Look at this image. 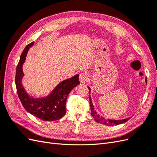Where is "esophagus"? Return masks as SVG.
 <instances>
[{
  "instance_id": "1",
  "label": "esophagus",
  "mask_w": 157,
  "mask_h": 157,
  "mask_svg": "<svg viewBox=\"0 0 157 157\" xmlns=\"http://www.w3.org/2000/svg\"><path fill=\"white\" fill-rule=\"evenodd\" d=\"M88 79V75L86 73H82L79 75V80L81 83H85Z\"/></svg>"
}]
</instances>
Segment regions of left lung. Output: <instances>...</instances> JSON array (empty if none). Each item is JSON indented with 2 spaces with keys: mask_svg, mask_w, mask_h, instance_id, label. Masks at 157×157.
I'll use <instances>...</instances> for the list:
<instances>
[{
  "mask_svg": "<svg viewBox=\"0 0 157 157\" xmlns=\"http://www.w3.org/2000/svg\"><path fill=\"white\" fill-rule=\"evenodd\" d=\"M145 82H147V79L145 78ZM88 89H89V92L90 93V88L89 86H88ZM90 108H91V115H92V117H94V118L95 119L96 122H100L101 124H103L104 125L106 126H115V125H118L122 124V123H124L126 122H127L128 120L130 119L131 117L127 118L126 119H122V120H110V119H105V118L100 116L99 114L97 113V112L94 110V107L93 103L92 102V99H91V97H90Z\"/></svg>",
  "mask_w": 157,
  "mask_h": 157,
  "instance_id": "1",
  "label": "left lung"
}]
</instances>
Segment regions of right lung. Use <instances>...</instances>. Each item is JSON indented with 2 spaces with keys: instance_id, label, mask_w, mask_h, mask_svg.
<instances>
[{
  "instance_id": "1",
  "label": "right lung",
  "mask_w": 157,
  "mask_h": 157,
  "mask_svg": "<svg viewBox=\"0 0 157 157\" xmlns=\"http://www.w3.org/2000/svg\"><path fill=\"white\" fill-rule=\"evenodd\" d=\"M33 45L34 42L26 46L17 65L15 82L18 97L25 110L35 117L45 121L59 120L66 113L65 104L69 94L80 83L79 75L77 74L72 78L61 82L45 98H35L29 96L21 83L24 76L22 66L25 61L28 50Z\"/></svg>"
}]
</instances>
